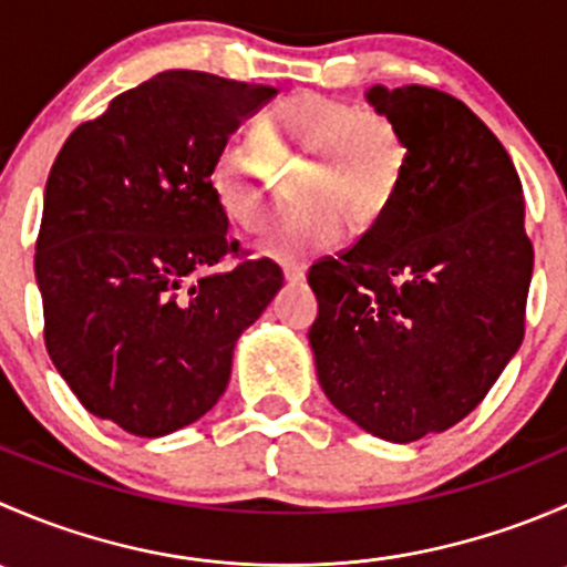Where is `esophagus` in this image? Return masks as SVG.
I'll use <instances>...</instances> for the list:
<instances>
[{
  "label": "esophagus",
  "instance_id": "esophagus-1",
  "mask_svg": "<svg viewBox=\"0 0 567 567\" xmlns=\"http://www.w3.org/2000/svg\"><path fill=\"white\" fill-rule=\"evenodd\" d=\"M282 274H285V279H288L290 285H296V282H301V279H305V266H282Z\"/></svg>",
  "mask_w": 567,
  "mask_h": 567
}]
</instances>
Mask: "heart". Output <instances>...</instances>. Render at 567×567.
<instances>
[{
    "label": "heart",
    "mask_w": 567,
    "mask_h": 567,
    "mask_svg": "<svg viewBox=\"0 0 567 567\" xmlns=\"http://www.w3.org/2000/svg\"><path fill=\"white\" fill-rule=\"evenodd\" d=\"M260 142L233 136L208 169L210 192L233 221L249 233L268 225L277 205V169L305 164L296 199L262 249L279 260L323 251L342 241L348 225L370 230L390 208L405 173V142L379 109L301 93L262 114Z\"/></svg>",
    "instance_id": "heart-1"
}]
</instances>
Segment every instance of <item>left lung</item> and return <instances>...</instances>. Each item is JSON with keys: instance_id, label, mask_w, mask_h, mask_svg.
I'll use <instances>...</instances> for the list:
<instances>
[{"instance_id": "1", "label": "left lung", "mask_w": 567, "mask_h": 567, "mask_svg": "<svg viewBox=\"0 0 567 567\" xmlns=\"http://www.w3.org/2000/svg\"><path fill=\"white\" fill-rule=\"evenodd\" d=\"M398 125L405 173L386 214L310 268L318 381L337 411L394 444L477 409L524 340L532 241L516 167L442 90H368Z\"/></svg>"}]
</instances>
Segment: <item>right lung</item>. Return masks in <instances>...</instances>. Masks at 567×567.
I'll return each mask as SVG.
<instances>
[{
  "instance_id": "right-lung-1",
  "label": "right lung",
  "mask_w": 567,
  "mask_h": 567,
  "mask_svg": "<svg viewBox=\"0 0 567 567\" xmlns=\"http://www.w3.org/2000/svg\"><path fill=\"white\" fill-rule=\"evenodd\" d=\"M266 84L164 71L79 125L45 181L35 244L51 362L90 414L156 439L197 422L282 271H216L238 241L208 169Z\"/></svg>"
}]
</instances>
